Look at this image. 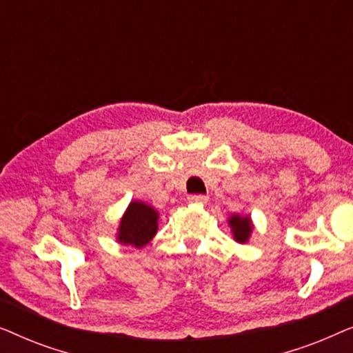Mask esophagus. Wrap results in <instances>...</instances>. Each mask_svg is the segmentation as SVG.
<instances>
[{
    "instance_id": "esophagus-1",
    "label": "esophagus",
    "mask_w": 353,
    "mask_h": 353,
    "mask_svg": "<svg viewBox=\"0 0 353 353\" xmlns=\"http://www.w3.org/2000/svg\"><path fill=\"white\" fill-rule=\"evenodd\" d=\"M188 201H190L191 204H205V202L209 201V197L204 194H191L188 197Z\"/></svg>"
}]
</instances>
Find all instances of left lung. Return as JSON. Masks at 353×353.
<instances>
[{
  "label": "left lung",
  "instance_id": "obj_1",
  "mask_svg": "<svg viewBox=\"0 0 353 353\" xmlns=\"http://www.w3.org/2000/svg\"><path fill=\"white\" fill-rule=\"evenodd\" d=\"M228 223L231 226V231H233V236L234 239L238 241V243H248L249 241V236L252 233V221H250V216L249 215H231Z\"/></svg>",
  "mask_w": 353,
  "mask_h": 353
}]
</instances>
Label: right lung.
I'll use <instances>...</instances> for the list:
<instances>
[{
	"instance_id": "add662e5",
	"label": "right lung",
	"mask_w": 353,
	"mask_h": 353,
	"mask_svg": "<svg viewBox=\"0 0 353 353\" xmlns=\"http://www.w3.org/2000/svg\"><path fill=\"white\" fill-rule=\"evenodd\" d=\"M157 220L159 214L154 207L139 201L130 202L119 225V243L138 249L143 248L156 236Z\"/></svg>"
}]
</instances>
